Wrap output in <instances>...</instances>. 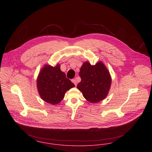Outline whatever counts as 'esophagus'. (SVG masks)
I'll return each mask as SVG.
<instances>
[{"label": "esophagus", "instance_id": "esophagus-1", "mask_svg": "<svg viewBox=\"0 0 152 152\" xmlns=\"http://www.w3.org/2000/svg\"><path fill=\"white\" fill-rule=\"evenodd\" d=\"M71 81L74 83L75 86H77V81H76V80H72Z\"/></svg>", "mask_w": 152, "mask_h": 152}]
</instances>
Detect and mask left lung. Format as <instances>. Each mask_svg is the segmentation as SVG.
Listing matches in <instances>:
<instances>
[{
  "label": "left lung",
  "mask_w": 152,
  "mask_h": 152,
  "mask_svg": "<svg viewBox=\"0 0 152 152\" xmlns=\"http://www.w3.org/2000/svg\"><path fill=\"white\" fill-rule=\"evenodd\" d=\"M79 74L81 81L77 88L86 100L97 103L106 98L111 88V77L101 61L95 65H91L88 61L84 62Z\"/></svg>",
  "instance_id": "8db88e82"
}]
</instances>
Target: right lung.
Instances as JSON below:
<instances>
[{"mask_svg":"<svg viewBox=\"0 0 152 152\" xmlns=\"http://www.w3.org/2000/svg\"><path fill=\"white\" fill-rule=\"evenodd\" d=\"M37 87L41 99L52 105L58 104L64 98L66 92L75 87L61 71V66L53 67L45 64L37 78Z\"/></svg>","mask_w":152,"mask_h":152,"instance_id":"obj_1","label":"right lung"}]
</instances>
